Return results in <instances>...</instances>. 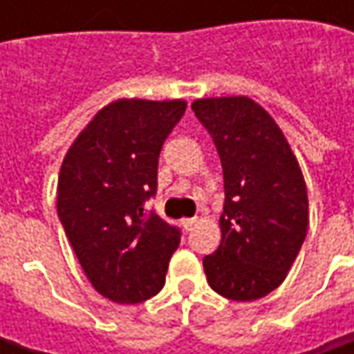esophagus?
Listing matches in <instances>:
<instances>
[{
	"label": "esophagus",
	"instance_id": "esophagus-1",
	"mask_svg": "<svg viewBox=\"0 0 354 354\" xmlns=\"http://www.w3.org/2000/svg\"><path fill=\"white\" fill-rule=\"evenodd\" d=\"M181 225H183L185 230L189 232V230H193V226H197V218H183Z\"/></svg>",
	"mask_w": 354,
	"mask_h": 354
}]
</instances>
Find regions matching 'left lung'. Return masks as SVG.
Returning <instances> with one entry per match:
<instances>
[{
  "mask_svg": "<svg viewBox=\"0 0 354 354\" xmlns=\"http://www.w3.org/2000/svg\"><path fill=\"white\" fill-rule=\"evenodd\" d=\"M209 129L225 173L223 240L203 266L226 299L252 301L286 279L309 226L307 187L276 120L248 96L191 104Z\"/></svg>",
  "mask_w": 354,
  "mask_h": 354,
  "instance_id": "8db88e82",
  "label": "left lung"
}]
</instances>
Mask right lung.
I'll use <instances>...</instances> for the list:
<instances>
[{
	"mask_svg": "<svg viewBox=\"0 0 354 354\" xmlns=\"http://www.w3.org/2000/svg\"><path fill=\"white\" fill-rule=\"evenodd\" d=\"M185 108V100L106 104L62 159L59 218L92 288L114 304L156 295L181 242L143 203L156 195L159 151Z\"/></svg>",
	"mask_w": 354,
	"mask_h": 354,
	"instance_id": "add662e5",
	"label": "right lung"
}]
</instances>
